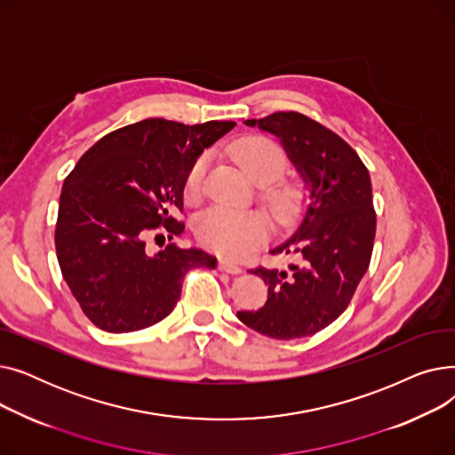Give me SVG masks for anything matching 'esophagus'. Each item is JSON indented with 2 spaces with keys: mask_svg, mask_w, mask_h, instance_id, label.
I'll list each match as a JSON object with an SVG mask.
<instances>
[{
  "mask_svg": "<svg viewBox=\"0 0 455 455\" xmlns=\"http://www.w3.org/2000/svg\"><path fill=\"white\" fill-rule=\"evenodd\" d=\"M220 269L228 275H240L243 271L240 266L234 264V261H230V259H220Z\"/></svg>",
  "mask_w": 455,
  "mask_h": 455,
  "instance_id": "obj_1",
  "label": "esophagus"
}]
</instances>
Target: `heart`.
I'll use <instances>...</instances> for the list:
<instances>
[{
	"label": "heart",
	"instance_id": "obj_1",
	"mask_svg": "<svg viewBox=\"0 0 455 455\" xmlns=\"http://www.w3.org/2000/svg\"><path fill=\"white\" fill-rule=\"evenodd\" d=\"M235 158L240 160L247 175L259 184H266V199L276 212H288L297 199L295 189L288 184L267 185L276 180L288 165V156L276 141L266 136H247L235 143ZM208 158L199 156L189 167L186 177L188 196L201 194ZM267 223L256 212H235L225 206H213L201 213L196 221V234L199 240L225 256L235 258L245 254L256 242L266 235Z\"/></svg>",
	"mask_w": 455,
	"mask_h": 455
}]
</instances>
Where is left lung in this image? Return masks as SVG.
<instances>
[{
    "instance_id": "8db88e82",
    "label": "left lung",
    "mask_w": 455,
    "mask_h": 455,
    "mask_svg": "<svg viewBox=\"0 0 455 455\" xmlns=\"http://www.w3.org/2000/svg\"><path fill=\"white\" fill-rule=\"evenodd\" d=\"M275 134L304 180L307 204L295 230L271 254H297L288 269L258 267L267 302L237 319L273 339L314 336L336 321L369 269L376 234L372 186L365 164L348 143L299 112L247 119Z\"/></svg>"
}]
</instances>
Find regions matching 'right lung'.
Masks as SVG:
<instances>
[{
    "instance_id": "obj_1",
    "label": "right lung",
    "mask_w": 455,
    "mask_h": 455,
    "mask_svg": "<svg viewBox=\"0 0 455 455\" xmlns=\"http://www.w3.org/2000/svg\"><path fill=\"white\" fill-rule=\"evenodd\" d=\"M234 122L184 125L162 117L108 132L81 156L62 186L55 247L62 276L84 315L105 331L153 326L173 312L194 267L215 269L203 249L167 245L149 254L146 237L184 232L189 167Z\"/></svg>"
}]
</instances>
